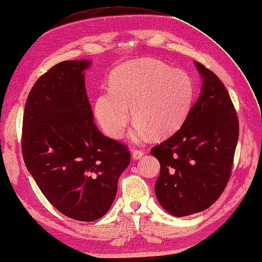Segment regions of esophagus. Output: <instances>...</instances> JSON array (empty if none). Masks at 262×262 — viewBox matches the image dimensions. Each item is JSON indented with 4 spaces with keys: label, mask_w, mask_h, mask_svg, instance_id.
Masks as SVG:
<instances>
[{
    "label": "esophagus",
    "mask_w": 262,
    "mask_h": 262,
    "mask_svg": "<svg viewBox=\"0 0 262 262\" xmlns=\"http://www.w3.org/2000/svg\"><path fill=\"white\" fill-rule=\"evenodd\" d=\"M143 156V151L140 150V149H133L132 150V158L135 159V160H138Z\"/></svg>",
    "instance_id": "1"
}]
</instances>
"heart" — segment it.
<instances>
[{
  "instance_id": "b5f03b06",
  "label": "heart",
  "mask_w": 262,
  "mask_h": 262,
  "mask_svg": "<svg viewBox=\"0 0 262 262\" xmlns=\"http://www.w3.org/2000/svg\"><path fill=\"white\" fill-rule=\"evenodd\" d=\"M193 82L180 69L155 59H142L119 67L111 75L109 91L95 101L94 112L105 135L123 136L132 118L138 123L133 137L171 135L186 119L193 99Z\"/></svg>"
}]
</instances>
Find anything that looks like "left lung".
Wrapping results in <instances>:
<instances>
[{
  "label": "left lung",
  "mask_w": 262,
  "mask_h": 262,
  "mask_svg": "<svg viewBox=\"0 0 262 262\" xmlns=\"http://www.w3.org/2000/svg\"><path fill=\"white\" fill-rule=\"evenodd\" d=\"M201 93L173 135L151 149L160 162L155 191L174 216L203 211L219 199L231 177L239 138L237 111L225 84L199 62Z\"/></svg>",
  "instance_id": "left-lung-1"
}]
</instances>
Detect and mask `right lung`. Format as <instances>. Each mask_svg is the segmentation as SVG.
<instances>
[{
	"mask_svg": "<svg viewBox=\"0 0 262 262\" xmlns=\"http://www.w3.org/2000/svg\"><path fill=\"white\" fill-rule=\"evenodd\" d=\"M89 66L86 60L63 61L37 79L25 103L21 148L51 205L69 218L91 222L110 209L131 155L94 123L83 74Z\"/></svg>",
	"mask_w": 262,
	"mask_h": 262,
	"instance_id": "right-lung-1",
	"label": "right lung"
}]
</instances>
